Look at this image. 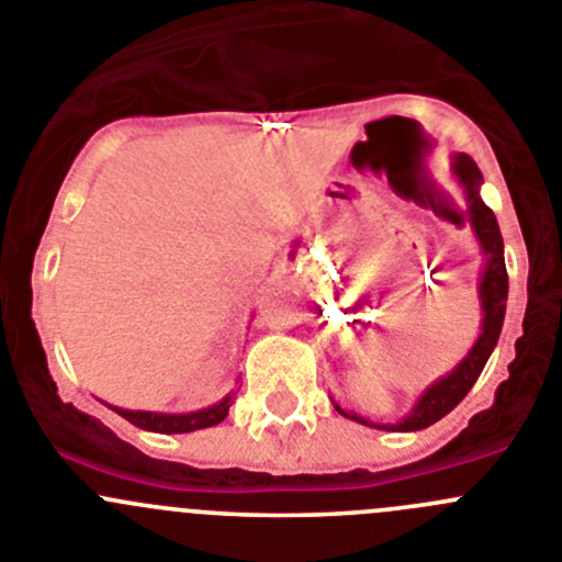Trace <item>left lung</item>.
<instances>
[{"mask_svg": "<svg viewBox=\"0 0 562 562\" xmlns=\"http://www.w3.org/2000/svg\"><path fill=\"white\" fill-rule=\"evenodd\" d=\"M454 175L463 182L465 196H469V213L471 224H474V233L480 238L482 249L487 255L485 274H482L480 282V296H482V311H485V322H482V335L474 344V349L469 352V358L458 366L449 376H443L440 382H435L422 400H418L416 411L400 424V429L405 432H413V429H424L429 424H435L438 418L447 416L449 411L463 402L465 393L471 391V385L476 382V376L485 369L487 358L494 352L496 340H499L502 322H505V302H507V269H505V244H502L499 224H496L494 210L487 207L480 199V182L482 175L476 169V162L471 160L469 155L454 157ZM340 411V407H338ZM344 413V411H340ZM346 416V413H344ZM355 422H363L358 416H349ZM369 424V422H363Z\"/></svg>", "mask_w": 562, "mask_h": 562, "instance_id": "obj_1", "label": "left lung"}]
</instances>
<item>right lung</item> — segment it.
I'll return each instance as SVG.
<instances>
[{"instance_id": "1", "label": "right lung", "mask_w": 562, "mask_h": 562, "mask_svg": "<svg viewBox=\"0 0 562 562\" xmlns=\"http://www.w3.org/2000/svg\"><path fill=\"white\" fill-rule=\"evenodd\" d=\"M229 396L222 400L218 405L207 407V411L199 413H188V416H162V413H140V411H113L119 416L127 418L130 424L140 429H151V432H193V429H204V427H216L218 422H224L229 413Z\"/></svg>"}]
</instances>
